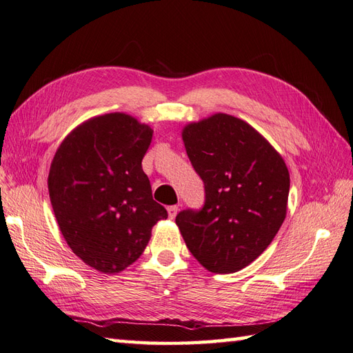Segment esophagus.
<instances>
[{"instance_id":"obj_1","label":"esophagus","mask_w":353,"mask_h":353,"mask_svg":"<svg viewBox=\"0 0 353 353\" xmlns=\"http://www.w3.org/2000/svg\"><path fill=\"white\" fill-rule=\"evenodd\" d=\"M176 213H178V206H176V205L168 206V215H169L170 219H174V218L176 216Z\"/></svg>"}]
</instances>
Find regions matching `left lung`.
<instances>
[{
    "label": "left lung",
    "mask_w": 353,
    "mask_h": 353,
    "mask_svg": "<svg viewBox=\"0 0 353 353\" xmlns=\"http://www.w3.org/2000/svg\"><path fill=\"white\" fill-rule=\"evenodd\" d=\"M183 141L205 183V205L178 213L181 236L208 271L237 272L263 253L283 225L288 169L253 126L231 114L188 123Z\"/></svg>",
    "instance_id": "left-lung-1"
}]
</instances>
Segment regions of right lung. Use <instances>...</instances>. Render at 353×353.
I'll use <instances>...</instances> for the list:
<instances>
[{"instance_id": "1", "label": "right lung", "mask_w": 353, "mask_h": 353, "mask_svg": "<svg viewBox=\"0 0 353 353\" xmlns=\"http://www.w3.org/2000/svg\"><path fill=\"white\" fill-rule=\"evenodd\" d=\"M153 130L126 113L95 116L63 140L48 174L59 228L72 252L104 274L134 263L168 218L141 162Z\"/></svg>"}]
</instances>
